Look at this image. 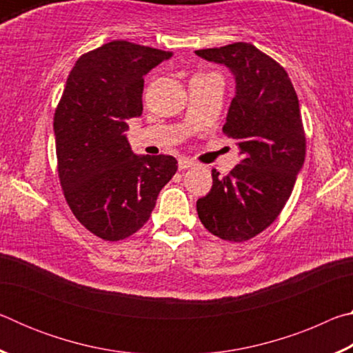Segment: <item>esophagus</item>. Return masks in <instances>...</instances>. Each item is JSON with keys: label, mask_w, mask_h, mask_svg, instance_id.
I'll list each match as a JSON object with an SVG mask.
<instances>
[{"label": "esophagus", "mask_w": 353, "mask_h": 353, "mask_svg": "<svg viewBox=\"0 0 353 353\" xmlns=\"http://www.w3.org/2000/svg\"><path fill=\"white\" fill-rule=\"evenodd\" d=\"M196 163L193 162V160H190L187 157H181L179 159V170L183 171V170H188V168H193Z\"/></svg>", "instance_id": "1"}]
</instances>
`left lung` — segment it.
Masks as SVG:
<instances>
[{
	"instance_id": "8db88e82",
	"label": "left lung",
	"mask_w": 353,
	"mask_h": 353,
	"mask_svg": "<svg viewBox=\"0 0 353 353\" xmlns=\"http://www.w3.org/2000/svg\"><path fill=\"white\" fill-rule=\"evenodd\" d=\"M221 63L235 79L224 134L241 160L229 176L212 171L213 185L196 202L210 234L241 243L270 227L291 196L305 160V134L294 87L283 67L250 43L194 51Z\"/></svg>"
}]
</instances>
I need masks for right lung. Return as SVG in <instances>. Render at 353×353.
I'll return each instance as SVG.
<instances>
[{"label": "right lung", "mask_w": 353, "mask_h": 353, "mask_svg": "<svg viewBox=\"0 0 353 353\" xmlns=\"http://www.w3.org/2000/svg\"><path fill=\"white\" fill-rule=\"evenodd\" d=\"M170 51L115 40L81 56L54 113L57 171L71 212L105 241L145 225L177 171L171 155H137L128 119L143 112V83Z\"/></svg>", "instance_id": "right-lung-1"}]
</instances>
